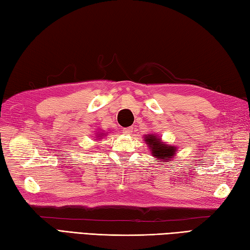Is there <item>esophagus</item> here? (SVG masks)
I'll return each mask as SVG.
<instances>
[{
    "label": "esophagus",
    "instance_id": "1",
    "mask_svg": "<svg viewBox=\"0 0 250 250\" xmlns=\"http://www.w3.org/2000/svg\"><path fill=\"white\" fill-rule=\"evenodd\" d=\"M123 133L124 135H130L133 133V128L131 127H126V128H123Z\"/></svg>",
    "mask_w": 250,
    "mask_h": 250
}]
</instances>
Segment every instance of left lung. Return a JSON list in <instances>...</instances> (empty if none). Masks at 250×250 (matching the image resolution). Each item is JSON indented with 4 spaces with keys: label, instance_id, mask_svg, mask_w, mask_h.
I'll return each instance as SVG.
<instances>
[{
    "label": "left lung",
    "instance_id": "left-lung-1",
    "mask_svg": "<svg viewBox=\"0 0 250 250\" xmlns=\"http://www.w3.org/2000/svg\"><path fill=\"white\" fill-rule=\"evenodd\" d=\"M144 140L146 145L148 146L149 151L151 152L152 157L157 158L160 161L164 163L174 160L176 152L178 151L176 146L163 143L162 139L154 134H148Z\"/></svg>",
    "mask_w": 250,
    "mask_h": 250
}]
</instances>
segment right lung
I'll return each mask as SVG.
<instances>
[{"label":"right lung","mask_w":250,"mask_h":250,"mask_svg":"<svg viewBox=\"0 0 250 250\" xmlns=\"http://www.w3.org/2000/svg\"><path fill=\"white\" fill-rule=\"evenodd\" d=\"M106 131H105V133H98L97 135H96V138H99V139H101L102 137H103V136H106Z\"/></svg>","instance_id":"1"}]
</instances>
